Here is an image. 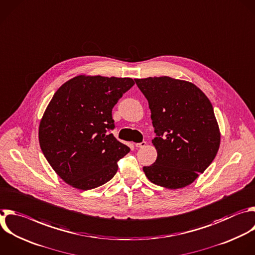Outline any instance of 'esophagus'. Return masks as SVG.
Masks as SVG:
<instances>
[{"label":"esophagus","mask_w":255,"mask_h":255,"mask_svg":"<svg viewBox=\"0 0 255 255\" xmlns=\"http://www.w3.org/2000/svg\"><path fill=\"white\" fill-rule=\"evenodd\" d=\"M146 144H147V143H146L145 141H143V142H141V143H136L135 146H136L137 148H144V147L146 146Z\"/></svg>","instance_id":"esophagus-1"}]
</instances>
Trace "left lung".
<instances>
[{
	"instance_id": "8db88e82",
	"label": "left lung",
	"mask_w": 255,
	"mask_h": 255,
	"mask_svg": "<svg viewBox=\"0 0 255 255\" xmlns=\"http://www.w3.org/2000/svg\"><path fill=\"white\" fill-rule=\"evenodd\" d=\"M148 100L156 137L154 164L143 167L154 184L178 189L191 184L215 158L220 130L207 96L193 83L168 76L135 79Z\"/></svg>"
}]
</instances>
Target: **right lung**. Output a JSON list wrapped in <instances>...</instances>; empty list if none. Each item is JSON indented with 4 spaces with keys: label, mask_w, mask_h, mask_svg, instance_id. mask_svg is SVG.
I'll return each mask as SVG.
<instances>
[{
    "label": "right lung",
    "mask_w": 255,
    "mask_h": 255,
    "mask_svg": "<svg viewBox=\"0 0 255 255\" xmlns=\"http://www.w3.org/2000/svg\"><path fill=\"white\" fill-rule=\"evenodd\" d=\"M135 82L132 78L79 75L56 91L39 125L41 149L57 175L89 190L111 180L129 151L107 130L112 109Z\"/></svg>",
    "instance_id": "add662e5"
}]
</instances>
